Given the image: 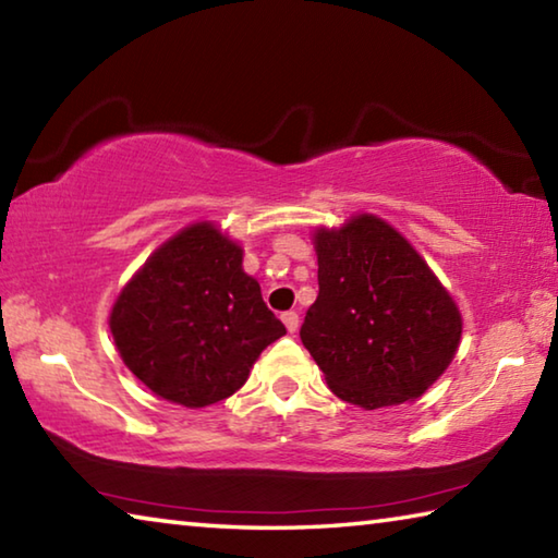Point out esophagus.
Listing matches in <instances>:
<instances>
[{
    "label": "esophagus",
    "instance_id": "obj_1",
    "mask_svg": "<svg viewBox=\"0 0 558 558\" xmlns=\"http://www.w3.org/2000/svg\"><path fill=\"white\" fill-rule=\"evenodd\" d=\"M280 319H282V325L288 327V332H295L298 325H300V317H298L295 310H288V313H282Z\"/></svg>",
    "mask_w": 558,
    "mask_h": 558
}]
</instances>
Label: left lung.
I'll use <instances>...</instances> for the list:
<instances>
[{"label":"left lung","instance_id":"1","mask_svg":"<svg viewBox=\"0 0 558 558\" xmlns=\"http://www.w3.org/2000/svg\"><path fill=\"white\" fill-rule=\"evenodd\" d=\"M317 300L302 344L339 399L366 411L418 399L458 352L462 317L413 245L359 214L319 229Z\"/></svg>","mask_w":558,"mask_h":558}]
</instances>
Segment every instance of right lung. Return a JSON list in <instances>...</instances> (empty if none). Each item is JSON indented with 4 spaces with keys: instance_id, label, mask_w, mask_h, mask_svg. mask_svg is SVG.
I'll return each instance as SVG.
<instances>
[{
    "instance_id": "obj_1",
    "label": "right lung",
    "mask_w": 558,
    "mask_h": 558,
    "mask_svg": "<svg viewBox=\"0 0 558 558\" xmlns=\"http://www.w3.org/2000/svg\"><path fill=\"white\" fill-rule=\"evenodd\" d=\"M110 332L149 391L202 409L239 391L286 325L243 272L241 245L202 221L159 245L122 288Z\"/></svg>"
}]
</instances>
